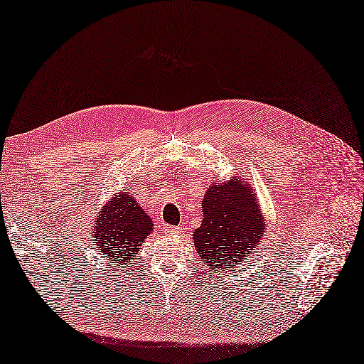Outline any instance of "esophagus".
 <instances>
[{"label":"esophagus","mask_w":364,"mask_h":364,"mask_svg":"<svg viewBox=\"0 0 364 364\" xmlns=\"http://www.w3.org/2000/svg\"><path fill=\"white\" fill-rule=\"evenodd\" d=\"M164 230L167 232V234H172V235L181 234V228L180 226H169V228H166Z\"/></svg>","instance_id":"esophagus-1"}]
</instances>
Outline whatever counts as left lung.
Wrapping results in <instances>:
<instances>
[{
  "mask_svg": "<svg viewBox=\"0 0 364 364\" xmlns=\"http://www.w3.org/2000/svg\"><path fill=\"white\" fill-rule=\"evenodd\" d=\"M201 226L192 232L195 250L209 269L228 271L252 254L266 237V217L255 189L235 175L213 181L201 201Z\"/></svg>",
  "mask_w": 364,
  "mask_h": 364,
  "instance_id": "obj_1",
  "label": "left lung"
}]
</instances>
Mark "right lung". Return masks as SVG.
I'll return each instance as SVG.
<instances>
[{
	"label": "right lung",
	"mask_w": 364,
	"mask_h": 364,
	"mask_svg": "<svg viewBox=\"0 0 364 364\" xmlns=\"http://www.w3.org/2000/svg\"><path fill=\"white\" fill-rule=\"evenodd\" d=\"M154 230L152 218L129 191L117 192L102 204L92 225L90 241L112 263L127 264Z\"/></svg>",
	"instance_id": "add662e5"
}]
</instances>
